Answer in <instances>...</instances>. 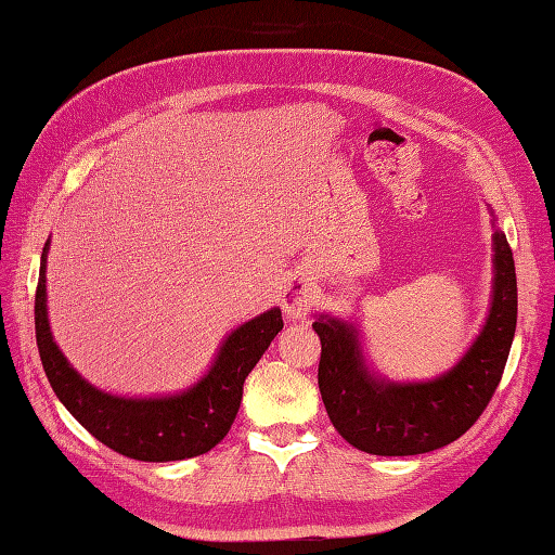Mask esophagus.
Listing matches in <instances>:
<instances>
[{"mask_svg": "<svg viewBox=\"0 0 555 555\" xmlns=\"http://www.w3.org/2000/svg\"><path fill=\"white\" fill-rule=\"evenodd\" d=\"M314 302H317L314 288L309 286L305 279H291L286 283V288H283L281 307H283V312H286L291 319L307 317V312H309V309H312Z\"/></svg>", "mask_w": 555, "mask_h": 555, "instance_id": "1", "label": "esophagus"}]
</instances>
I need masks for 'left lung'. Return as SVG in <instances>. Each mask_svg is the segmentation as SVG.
<instances>
[{
    "label": "left lung",
    "mask_w": 555,
    "mask_h": 555,
    "mask_svg": "<svg viewBox=\"0 0 555 555\" xmlns=\"http://www.w3.org/2000/svg\"><path fill=\"white\" fill-rule=\"evenodd\" d=\"M494 300L480 338L447 376L430 383L371 378L354 328L336 319L314 321L319 392L347 442L376 456H414L459 440L482 416L504 376L518 319L513 250L501 231H494Z\"/></svg>",
    "instance_id": "obj_1"
}]
</instances>
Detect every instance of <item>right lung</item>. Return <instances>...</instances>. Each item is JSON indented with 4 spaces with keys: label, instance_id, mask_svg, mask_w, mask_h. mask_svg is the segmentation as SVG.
Segmentation results:
<instances>
[{
    "label": "right lung",
    "instance_id": "obj_1",
    "mask_svg": "<svg viewBox=\"0 0 555 555\" xmlns=\"http://www.w3.org/2000/svg\"><path fill=\"white\" fill-rule=\"evenodd\" d=\"M47 246L35 293V336L44 373L63 406L99 442L127 459L182 461L210 452L222 442L238 414L243 383L283 328L281 309H269L231 333L208 376L189 392L160 399L113 397L77 376L51 340L44 295Z\"/></svg>",
    "mask_w": 555,
    "mask_h": 555
}]
</instances>
